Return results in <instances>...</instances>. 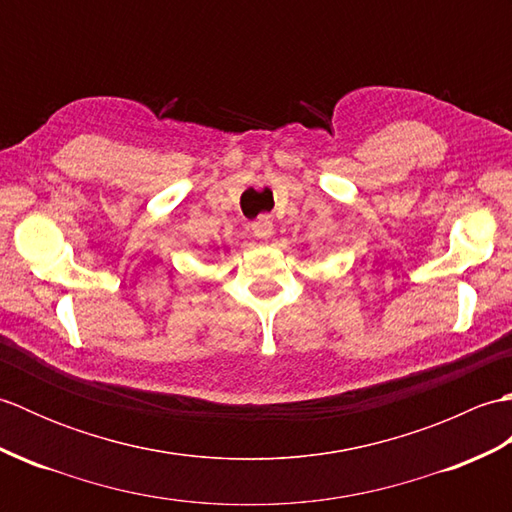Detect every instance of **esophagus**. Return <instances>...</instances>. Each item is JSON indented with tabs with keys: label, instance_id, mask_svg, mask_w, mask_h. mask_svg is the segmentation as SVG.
Segmentation results:
<instances>
[{
	"label": "esophagus",
	"instance_id": "esophagus-1",
	"mask_svg": "<svg viewBox=\"0 0 512 512\" xmlns=\"http://www.w3.org/2000/svg\"><path fill=\"white\" fill-rule=\"evenodd\" d=\"M250 231H253V235L259 237V239H268L270 235H273L275 226H273V220H270L268 215H262V217H259V220H255L253 224H250Z\"/></svg>",
	"mask_w": 512,
	"mask_h": 512
}]
</instances>
